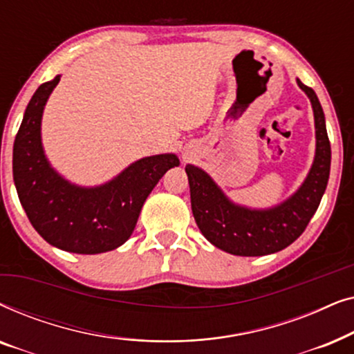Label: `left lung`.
Wrapping results in <instances>:
<instances>
[{"instance_id":"obj_1","label":"left lung","mask_w":354,"mask_h":354,"mask_svg":"<svg viewBox=\"0 0 354 354\" xmlns=\"http://www.w3.org/2000/svg\"><path fill=\"white\" fill-rule=\"evenodd\" d=\"M316 124V156L306 180L288 200L269 209L235 205L203 169L188 164L192 211L198 229L217 248L236 256H264L287 248L303 234L317 211L330 174V142L326 118L316 93L301 80Z\"/></svg>"}]
</instances>
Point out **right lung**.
<instances>
[{
  "instance_id": "obj_1",
  "label": "right lung",
  "mask_w": 354,
  "mask_h": 354,
  "mask_svg": "<svg viewBox=\"0 0 354 354\" xmlns=\"http://www.w3.org/2000/svg\"><path fill=\"white\" fill-rule=\"evenodd\" d=\"M61 75L38 86L14 140L12 176L21 205L48 243L79 254H98L125 243L137 225L145 200L176 154L138 159L100 187H77L50 166L41 147V115Z\"/></svg>"
}]
</instances>
